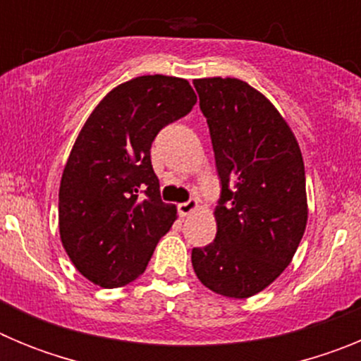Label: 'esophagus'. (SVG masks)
<instances>
[{
    "instance_id": "1",
    "label": "esophagus",
    "mask_w": 361,
    "mask_h": 361,
    "mask_svg": "<svg viewBox=\"0 0 361 361\" xmlns=\"http://www.w3.org/2000/svg\"><path fill=\"white\" fill-rule=\"evenodd\" d=\"M199 206H200V204H199V200H197V199L186 200V202L178 204V215H180V216L191 215V213L199 209Z\"/></svg>"
}]
</instances>
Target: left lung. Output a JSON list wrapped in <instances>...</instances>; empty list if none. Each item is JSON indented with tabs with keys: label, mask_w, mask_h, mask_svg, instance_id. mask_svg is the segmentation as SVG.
<instances>
[{
	"label": "left lung",
	"mask_w": 361,
	"mask_h": 361,
	"mask_svg": "<svg viewBox=\"0 0 361 361\" xmlns=\"http://www.w3.org/2000/svg\"><path fill=\"white\" fill-rule=\"evenodd\" d=\"M193 85L222 190L215 240L193 247L191 264L213 293L250 298L282 275L304 237V159L288 123L253 86L235 78Z\"/></svg>",
	"instance_id": "left-lung-1"
}]
</instances>
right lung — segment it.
Masks as SVG:
<instances>
[{"label": "right lung", "mask_w": 361, "mask_h": 361, "mask_svg": "<svg viewBox=\"0 0 361 361\" xmlns=\"http://www.w3.org/2000/svg\"><path fill=\"white\" fill-rule=\"evenodd\" d=\"M197 95L170 75L116 86L79 132L59 186V233L85 279L121 288L145 273L177 219L161 200L149 148L166 124L190 114Z\"/></svg>", "instance_id": "right-lung-1"}]
</instances>
